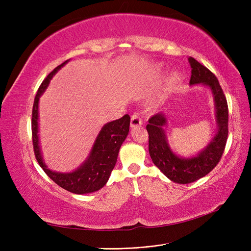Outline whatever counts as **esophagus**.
<instances>
[{
  "instance_id": "1",
  "label": "esophagus",
  "mask_w": 251,
  "mask_h": 251,
  "mask_svg": "<svg viewBox=\"0 0 251 251\" xmlns=\"http://www.w3.org/2000/svg\"><path fill=\"white\" fill-rule=\"evenodd\" d=\"M142 125V120L140 118L139 113H134L131 116V127L140 126Z\"/></svg>"
}]
</instances>
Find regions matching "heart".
Here are the masks:
<instances>
[{
	"label": "heart",
	"mask_w": 251,
	"mask_h": 251,
	"mask_svg": "<svg viewBox=\"0 0 251 251\" xmlns=\"http://www.w3.org/2000/svg\"><path fill=\"white\" fill-rule=\"evenodd\" d=\"M182 78V74L179 71H175L173 72V74L171 75V78H170V85L171 86H175L176 83H178Z\"/></svg>",
	"instance_id": "obj_1"
}]
</instances>
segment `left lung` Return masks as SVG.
<instances>
[{
  "instance_id": "1",
  "label": "left lung",
  "mask_w": 251,
  "mask_h": 251,
  "mask_svg": "<svg viewBox=\"0 0 251 251\" xmlns=\"http://www.w3.org/2000/svg\"><path fill=\"white\" fill-rule=\"evenodd\" d=\"M192 68L189 85L202 83L208 87L214 96L216 123L218 130L209 143L196 156L183 158L172 151L164 126L168 124L165 114L158 113L149 119L147 130L149 133V151L151 161L166 177L175 183H192L215 169L221 159L228 136V107L226 97L215 74L206 67L197 62L194 57H188Z\"/></svg>"
}]
</instances>
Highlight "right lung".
<instances>
[{
    "instance_id": "obj_1",
    "label": "right lung",
    "mask_w": 251,
    "mask_h": 251,
    "mask_svg": "<svg viewBox=\"0 0 251 251\" xmlns=\"http://www.w3.org/2000/svg\"><path fill=\"white\" fill-rule=\"evenodd\" d=\"M68 62L69 60H66L49 73L37 90L32 109V142L36 160L44 172L48 175V177L66 191L83 195L100 191L101 187L107 184L110 175L116 164L119 149L130 130V116L126 114L120 119L104 125L100 132L98 133L88 158L75 171L71 173H58L48 169V166L44 162L40 148L39 101L40 97L47 89L53 75H55L60 68L64 67Z\"/></svg>"
}]
</instances>
